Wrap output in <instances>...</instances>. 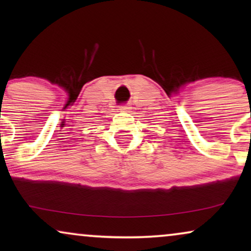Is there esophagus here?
<instances>
[{"instance_id": "34e87169", "label": "esophagus", "mask_w": 251, "mask_h": 251, "mask_svg": "<svg viewBox=\"0 0 251 251\" xmlns=\"http://www.w3.org/2000/svg\"><path fill=\"white\" fill-rule=\"evenodd\" d=\"M130 109L129 105H121L120 106V111H123V112H128Z\"/></svg>"}]
</instances>
